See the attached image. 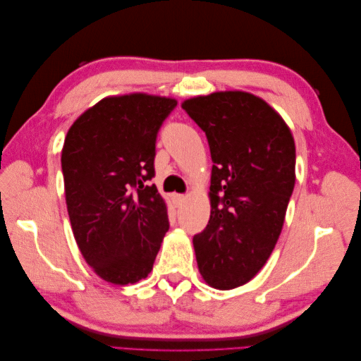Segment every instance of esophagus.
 Wrapping results in <instances>:
<instances>
[{
    "label": "esophagus",
    "instance_id": "esophagus-1",
    "mask_svg": "<svg viewBox=\"0 0 361 361\" xmlns=\"http://www.w3.org/2000/svg\"><path fill=\"white\" fill-rule=\"evenodd\" d=\"M183 200H185V195H182V194H173V202H174V204H176V206L182 204Z\"/></svg>",
    "mask_w": 361,
    "mask_h": 361
}]
</instances>
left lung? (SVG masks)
<instances>
[{
  "instance_id": "left-lung-1",
  "label": "left lung",
  "mask_w": 361,
  "mask_h": 361,
  "mask_svg": "<svg viewBox=\"0 0 361 361\" xmlns=\"http://www.w3.org/2000/svg\"><path fill=\"white\" fill-rule=\"evenodd\" d=\"M182 108L206 134L214 161L211 218L194 235L202 277L215 289L253 279L274 250L295 185L290 129L260 97L216 92Z\"/></svg>"
}]
</instances>
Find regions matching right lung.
<instances>
[{"label":"right lung","instance_id":"add662e5","mask_svg":"<svg viewBox=\"0 0 361 361\" xmlns=\"http://www.w3.org/2000/svg\"><path fill=\"white\" fill-rule=\"evenodd\" d=\"M170 97L133 93L97 102L75 120L61 152L64 192L82 257L105 281L146 279L169 231L155 185V145Z\"/></svg>","mask_w":361,"mask_h":361}]
</instances>
